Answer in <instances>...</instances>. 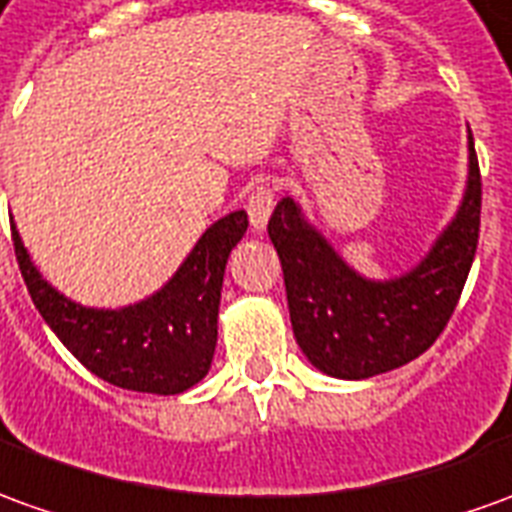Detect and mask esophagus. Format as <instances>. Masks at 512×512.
I'll return each mask as SVG.
<instances>
[{
    "label": "esophagus",
    "instance_id": "esophagus-1",
    "mask_svg": "<svg viewBox=\"0 0 512 512\" xmlns=\"http://www.w3.org/2000/svg\"><path fill=\"white\" fill-rule=\"evenodd\" d=\"M273 206H276V195L267 183H259L253 186V192L248 195V220L253 231H264L267 228V220L273 214Z\"/></svg>",
    "mask_w": 512,
    "mask_h": 512
}]
</instances>
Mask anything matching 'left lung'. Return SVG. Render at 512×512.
I'll use <instances>...</instances> for the list:
<instances>
[{"instance_id":"left-lung-1","label":"left lung","mask_w":512,"mask_h":512,"mask_svg":"<svg viewBox=\"0 0 512 512\" xmlns=\"http://www.w3.org/2000/svg\"><path fill=\"white\" fill-rule=\"evenodd\" d=\"M482 181L468 130V178L460 206L421 262L393 278L357 273L306 220L295 197H281L267 234L284 270L295 340L334 379H370L421 357L460 301L479 239Z\"/></svg>"}]
</instances>
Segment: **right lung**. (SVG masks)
I'll use <instances>...</instances> for the list:
<instances>
[{
  "label": "right lung",
  "instance_id": "obj_1",
  "mask_svg": "<svg viewBox=\"0 0 512 512\" xmlns=\"http://www.w3.org/2000/svg\"><path fill=\"white\" fill-rule=\"evenodd\" d=\"M248 231L239 209L209 225L167 284L144 301L94 309L55 290L13 225V248L35 309L74 357L102 382L153 396H178L211 368L225 264Z\"/></svg>",
  "mask_w": 512,
  "mask_h": 512
}]
</instances>
